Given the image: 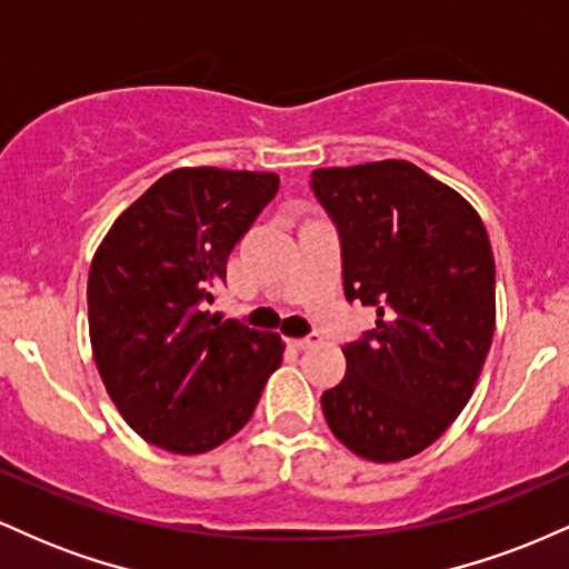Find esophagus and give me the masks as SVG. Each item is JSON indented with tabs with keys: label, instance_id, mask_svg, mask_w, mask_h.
Returning <instances> with one entry per match:
<instances>
[{
	"label": "esophagus",
	"instance_id": "34e87169",
	"mask_svg": "<svg viewBox=\"0 0 569 569\" xmlns=\"http://www.w3.org/2000/svg\"><path fill=\"white\" fill-rule=\"evenodd\" d=\"M321 342V337L318 335H310V337H297V339H291V348H297V350H307V348H312V345H318Z\"/></svg>",
	"mask_w": 569,
	"mask_h": 569
}]
</instances>
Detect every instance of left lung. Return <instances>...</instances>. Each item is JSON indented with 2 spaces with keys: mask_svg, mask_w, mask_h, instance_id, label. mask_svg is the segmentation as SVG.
Wrapping results in <instances>:
<instances>
[{
  "mask_svg": "<svg viewBox=\"0 0 569 569\" xmlns=\"http://www.w3.org/2000/svg\"><path fill=\"white\" fill-rule=\"evenodd\" d=\"M310 189L342 240L345 297L377 326L345 345L326 390L331 433L371 462L422 452L473 396L495 335V257L485 221L407 160L318 168Z\"/></svg>",
  "mask_w": 569,
  "mask_h": 569,
  "instance_id": "8db88e82",
  "label": "left lung"
}]
</instances>
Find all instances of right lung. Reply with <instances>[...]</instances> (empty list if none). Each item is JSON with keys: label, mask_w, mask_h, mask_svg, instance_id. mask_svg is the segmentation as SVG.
<instances>
[{"label": "right lung", "mask_w": 569, "mask_h": 569, "mask_svg": "<svg viewBox=\"0 0 569 569\" xmlns=\"http://www.w3.org/2000/svg\"><path fill=\"white\" fill-rule=\"evenodd\" d=\"M276 173L176 168L117 217L88 276L98 375L141 439L202 455L251 420L283 361L272 331L206 310Z\"/></svg>", "instance_id": "add662e5"}]
</instances>
